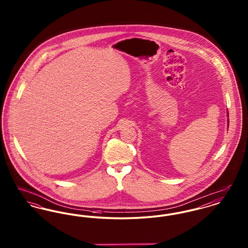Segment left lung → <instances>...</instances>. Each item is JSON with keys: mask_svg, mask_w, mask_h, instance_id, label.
<instances>
[{"mask_svg": "<svg viewBox=\"0 0 248 248\" xmlns=\"http://www.w3.org/2000/svg\"><path fill=\"white\" fill-rule=\"evenodd\" d=\"M227 116L229 117V112H227ZM228 125H229V118H228Z\"/></svg>", "mask_w": 248, "mask_h": 248, "instance_id": "8db88e82", "label": "left lung"}]
</instances>
